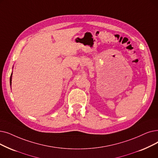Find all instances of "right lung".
Masks as SVG:
<instances>
[{"mask_svg":"<svg viewBox=\"0 0 158 158\" xmlns=\"http://www.w3.org/2000/svg\"><path fill=\"white\" fill-rule=\"evenodd\" d=\"M11 75H12V73H11V77H10V85H11V77H12Z\"/></svg>","mask_w":158,"mask_h":158,"instance_id":"add662e5","label":"right lung"}]
</instances>
